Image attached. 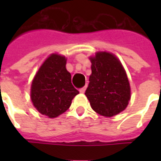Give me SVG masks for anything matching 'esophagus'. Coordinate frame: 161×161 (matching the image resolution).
Returning <instances> with one entry per match:
<instances>
[{
	"instance_id": "esophagus-1",
	"label": "esophagus",
	"mask_w": 161,
	"mask_h": 161,
	"mask_svg": "<svg viewBox=\"0 0 161 161\" xmlns=\"http://www.w3.org/2000/svg\"><path fill=\"white\" fill-rule=\"evenodd\" d=\"M86 88H87V86H85V87H83V88H80V89H79V92H80L81 93H84V92H85Z\"/></svg>"
}]
</instances>
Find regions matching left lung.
<instances>
[{"label":"left lung","instance_id":"obj_1","mask_svg":"<svg viewBox=\"0 0 161 161\" xmlns=\"http://www.w3.org/2000/svg\"><path fill=\"white\" fill-rule=\"evenodd\" d=\"M92 73L85 95L97 114L110 118L127 108L131 89L126 71L112 53L96 52L89 57Z\"/></svg>","mask_w":161,"mask_h":161}]
</instances>
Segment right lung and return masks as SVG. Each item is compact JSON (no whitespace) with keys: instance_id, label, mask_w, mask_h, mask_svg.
Wrapping results in <instances>:
<instances>
[{"instance_id":"obj_1","label":"right lung","mask_w":161,"mask_h":161,"mask_svg":"<svg viewBox=\"0 0 161 161\" xmlns=\"http://www.w3.org/2000/svg\"><path fill=\"white\" fill-rule=\"evenodd\" d=\"M65 56L57 53L50 54L31 81V103L40 114L50 119L66 112L79 93L71 83V73L67 70Z\"/></svg>"}]
</instances>
